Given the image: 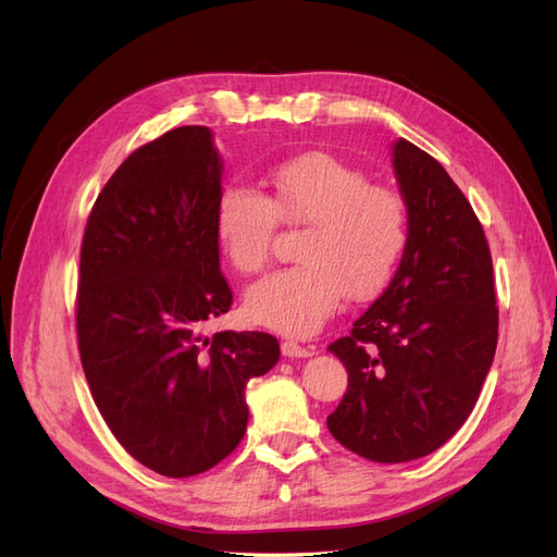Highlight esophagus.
<instances>
[{
	"label": "esophagus",
	"mask_w": 557,
	"mask_h": 557,
	"mask_svg": "<svg viewBox=\"0 0 557 557\" xmlns=\"http://www.w3.org/2000/svg\"><path fill=\"white\" fill-rule=\"evenodd\" d=\"M281 350H283L285 358H309L315 352V346H301V344L288 339V342L281 344Z\"/></svg>",
	"instance_id": "esophagus-1"
}]
</instances>
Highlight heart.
<instances>
[{"instance_id":"b5f03b06","label":"heart","mask_w":557,"mask_h":557,"mask_svg":"<svg viewBox=\"0 0 557 557\" xmlns=\"http://www.w3.org/2000/svg\"><path fill=\"white\" fill-rule=\"evenodd\" d=\"M267 195L225 183L213 227L242 276L260 274L278 225L305 227L285 267L250 288L246 311L258 325L307 336L327 323L342 297L367 299L393 276L409 242V209L399 193L372 185L358 166L323 150L285 158L264 172Z\"/></svg>"}]
</instances>
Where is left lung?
<instances>
[{"mask_svg":"<svg viewBox=\"0 0 557 557\" xmlns=\"http://www.w3.org/2000/svg\"><path fill=\"white\" fill-rule=\"evenodd\" d=\"M393 164L409 242L385 293L327 348L348 387L332 436L372 462H409L444 446L479 399L497 348L493 258L469 199L407 139Z\"/></svg>","mask_w":557,"mask_h":557,"instance_id":"1","label":"left lung"}]
</instances>
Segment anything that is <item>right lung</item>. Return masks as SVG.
Here are the masks:
<instances>
[{
  "label": "right lung",
  "mask_w": 557,
  "mask_h": 557,
  "mask_svg": "<svg viewBox=\"0 0 557 557\" xmlns=\"http://www.w3.org/2000/svg\"><path fill=\"white\" fill-rule=\"evenodd\" d=\"M223 162L205 125L144 144L97 195L81 244V364L134 460L185 479L239 446L246 383L278 362L276 336L215 332L232 307L213 209Z\"/></svg>",
  "instance_id": "add662e5"
}]
</instances>
